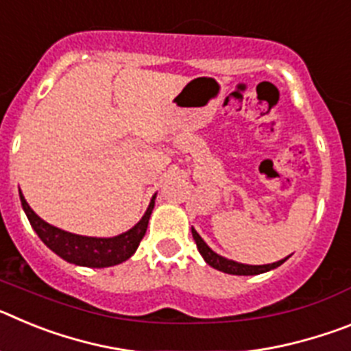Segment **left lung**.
<instances>
[{"label":"left lung","instance_id":"8db88e82","mask_svg":"<svg viewBox=\"0 0 351 351\" xmlns=\"http://www.w3.org/2000/svg\"><path fill=\"white\" fill-rule=\"evenodd\" d=\"M191 234H193L195 243H197L198 251H200V255L204 256L207 263H209L210 267L218 269V271L226 272V274H235V276H255V274H262V272H267L272 271V269L280 267L281 263H285L288 260L283 258L280 262H274V263H267V265H246V263H239L234 262V260H228V258H223L221 255L218 253H214L206 243H204V239L197 234L195 228H191Z\"/></svg>","mask_w":351,"mask_h":351}]
</instances>
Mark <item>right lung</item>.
Segmentation results:
<instances>
[{
    "mask_svg": "<svg viewBox=\"0 0 351 351\" xmlns=\"http://www.w3.org/2000/svg\"><path fill=\"white\" fill-rule=\"evenodd\" d=\"M21 195V204H23L24 213H26L33 230L43 241V244L49 250L54 251L56 255L66 260V262L82 265V267H110V265H117V263L128 260L137 251L142 237L145 235L149 218H151V213L154 209L153 197L141 221L133 228H130L128 232L107 239L86 237V235L70 234V232L56 228V226L49 225L47 221H43L38 214H35V210L27 206L24 195Z\"/></svg>",
    "mask_w": 351,
    "mask_h": 351,
    "instance_id": "right-lung-1",
    "label": "right lung"
}]
</instances>
